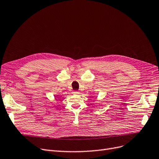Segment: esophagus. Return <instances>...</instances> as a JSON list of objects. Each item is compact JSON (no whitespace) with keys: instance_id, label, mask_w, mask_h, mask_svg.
<instances>
[{"instance_id":"34e87169","label":"esophagus","mask_w":159,"mask_h":159,"mask_svg":"<svg viewBox=\"0 0 159 159\" xmlns=\"http://www.w3.org/2000/svg\"><path fill=\"white\" fill-rule=\"evenodd\" d=\"M73 94H79V92H78V91H74L73 92Z\"/></svg>"}]
</instances>
